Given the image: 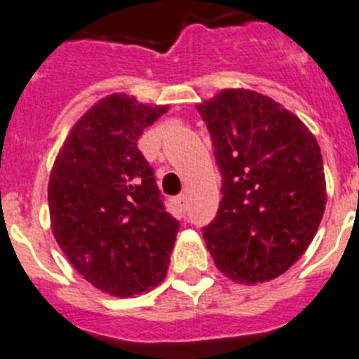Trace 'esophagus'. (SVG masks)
<instances>
[{
	"instance_id": "1",
	"label": "esophagus",
	"mask_w": 359,
	"mask_h": 359,
	"mask_svg": "<svg viewBox=\"0 0 359 359\" xmlns=\"http://www.w3.org/2000/svg\"><path fill=\"white\" fill-rule=\"evenodd\" d=\"M177 203H179V208L182 209L184 212H186L187 208H189V198H187V195H179V198H177Z\"/></svg>"
}]
</instances>
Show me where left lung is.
Wrapping results in <instances>:
<instances>
[{
	"instance_id": "obj_1",
	"label": "left lung",
	"mask_w": 359,
	"mask_h": 359,
	"mask_svg": "<svg viewBox=\"0 0 359 359\" xmlns=\"http://www.w3.org/2000/svg\"><path fill=\"white\" fill-rule=\"evenodd\" d=\"M222 173V200L203 240L236 283L276 279L309 247L325 209L320 147L295 114L248 89L196 105Z\"/></svg>"
}]
</instances>
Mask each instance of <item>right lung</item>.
<instances>
[{"mask_svg":"<svg viewBox=\"0 0 359 359\" xmlns=\"http://www.w3.org/2000/svg\"><path fill=\"white\" fill-rule=\"evenodd\" d=\"M166 111L123 93L100 100L71 128L48 184L57 243L83 279L121 299L166 277L179 232L137 148Z\"/></svg>","mask_w":359,"mask_h":359,"instance_id":"right-lung-1","label":"right lung"}]
</instances>
